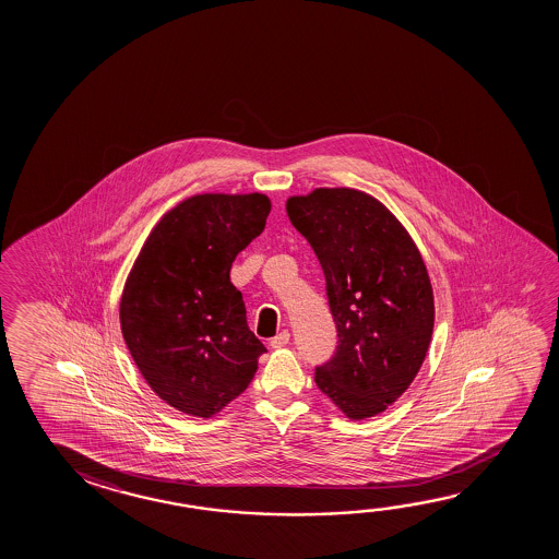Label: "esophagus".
Masks as SVG:
<instances>
[{
	"mask_svg": "<svg viewBox=\"0 0 559 559\" xmlns=\"http://www.w3.org/2000/svg\"><path fill=\"white\" fill-rule=\"evenodd\" d=\"M290 343V333L281 331L276 337L271 338V348H283Z\"/></svg>",
	"mask_w": 559,
	"mask_h": 559,
	"instance_id": "obj_1",
	"label": "esophagus"
}]
</instances>
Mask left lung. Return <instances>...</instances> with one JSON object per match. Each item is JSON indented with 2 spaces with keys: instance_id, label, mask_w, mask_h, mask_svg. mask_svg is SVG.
Masks as SVG:
<instances>
[{
  "instance_id": "obj_1",
  "label": "left lung",
  "mask_w": 559,
  "mask_h": 559,
  "mask_svg": "<svg viewBox=\"0 0 559 559\" xmlns=\"http://www.w3.org/2000/svg\"><path fill=\"white\" fill-rule=\"evenodd\" d=\"M325 275L337 350L316 384L350 421L374 417L412 385L429 350L435 296L409 231L372 194L320 187L286 201Z\"/></svg>"
}]
</instances>
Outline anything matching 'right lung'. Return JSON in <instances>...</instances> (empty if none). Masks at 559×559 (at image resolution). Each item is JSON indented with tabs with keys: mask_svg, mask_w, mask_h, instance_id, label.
Here are the masks:
<instances>
[{
	"mask_svg": "<svg viewBox=\"0 0 559 559\" xmlns=\"http://www.w3.org/2000/svg\"><path fill=\"white\" fill-rule=\"evenodd\" d=\"M263 192H202L165 212L130 269L120 330L140 374L177 412L211 419L253 380L263 343L229 281L265 229Z\"/></svg>",
	"mask_w": 559,
	"mask_h": 559,
	"instance_id": "1",
	"label": "right lung"
}]
</instances>
